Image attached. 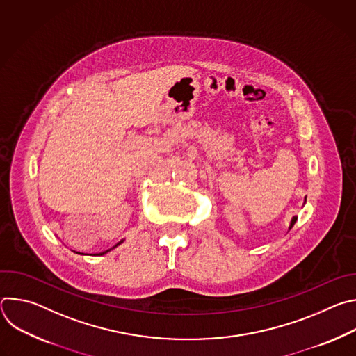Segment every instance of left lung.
I'll use <instances>...</instances> for the list:
<instances>
[{
  "label": "left lung",
  "mask_w": 356,
  "mask_h": 356,
  "mask_svg": "<svg viewBox=\"0 0 356 356\" xmlns=\"http://www.w3.org/2000/svg\"><path fill=\"white\" fill-rule=\"evenodd\" d=\"M296 221H297V217H293V220H291V224H290V229H291V227L296 224Z\"/></svg>",
  "instance_id": "left-lung-1"
}]
</instances>
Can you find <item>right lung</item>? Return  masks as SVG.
Listing matches in <instances>:
<instances>
[{"label":"right lung","instance_id":"right-lung-1","mask_svg":"<svg viewBox=\"0 0 356 356\" xmlns=\"http://www.w3.org/2000/svg\"><path fill=\"white\" fill-rule=\"evenodd\" d=\"M120 243H121V242H120ZM120 243H117V245H115V246H118V245H120ZM107 252H108V250H107ZM104 253H106V252H103V253H101V255H104Z\"/></svg>","mask_w":356,"mask_h":356}]
</instances>
